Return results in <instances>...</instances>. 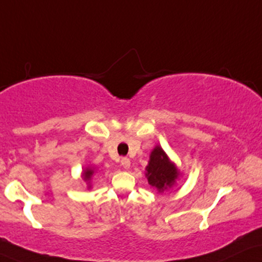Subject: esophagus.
I'll list each match as a JSON object with an SVG mask.
<instances>
[{"instance_id": "34e87169", "label": "esophagus", "mask_w": 262, "mask_h": 262, "mask_svg": "<svg viewBox=\"0 0 262 262\" xmlns=\"http://www.w3.org/2000/svg\"><path fill=\"white\" fill-rule=\"evenodd\" d=\"M121 165L124 168V169H128L130 167V160L128 157H122L121 158Z\"/></svg>"}]
</instances>
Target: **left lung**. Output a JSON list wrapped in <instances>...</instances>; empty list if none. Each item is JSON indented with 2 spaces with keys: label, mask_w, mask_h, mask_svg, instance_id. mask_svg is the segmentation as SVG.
Wrapping results in <instances>:
<instances>
[{
  "label": "left lung",
  "mask_w": 262,
  "mask_h": 262,
  "mask_svg": "<svg viewBox=\"0 0 262 262\" xmlns=\"http://www.w3.org/2000/svg\"><path fill=\"white\" fill-rule=\"evenodd\" d=\"M146 170L148 184L157 188L158 191H163L164 188L170 187L174 184L175 179L178 178L177 168L173 163H170L167 155L161 147H156L151 152Z\"/></svg>",
  "instance_id": "1"
}]
</instances>
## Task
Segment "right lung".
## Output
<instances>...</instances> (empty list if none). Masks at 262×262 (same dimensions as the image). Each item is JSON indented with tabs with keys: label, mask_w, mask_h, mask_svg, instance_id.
<instances>
[{
	"label": "right lung",
	"mask_w": 262,
	"mask_h": 262,
	"mask_svg": "<svg viewBox=\"0 0 262 262\" xmlns=\"http://www.w3.org/2000/svg\"><path fill=\"white\" fill-rule=\"evenodd\" d=\"M92 175H93V170H92V169H87V170H84V174H83L84 180H88V179H91Z\"/></svg>",
	"instance_id": "right-lung-1"
}]
</instances>
